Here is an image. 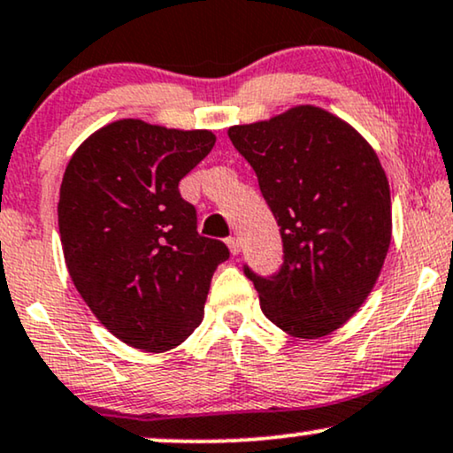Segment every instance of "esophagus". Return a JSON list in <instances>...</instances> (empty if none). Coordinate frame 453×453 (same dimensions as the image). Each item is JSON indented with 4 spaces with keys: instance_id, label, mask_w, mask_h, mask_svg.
<instances>
[{
    "instance_id": "obj_1",
    "label": "esophagus",
    "mask_w": 453,
    "mask_h": 453,
    "mask_svg": "<svg viewBox=\"0 0 453 453\" xmlns=\"http://www.w3.org/2000/svg\"><path fill=\"white\" fill-rule=\"evenodd\" d=\"M227 249H230V253L232 255H238V253H241V242H238V238L236 236H230V238H227Z\"/></svg>"
}]
</instances>
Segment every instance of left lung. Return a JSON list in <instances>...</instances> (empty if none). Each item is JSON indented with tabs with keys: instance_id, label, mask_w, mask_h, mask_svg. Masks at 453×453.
I'll list each match as a JSON object with an SVG mask.
<instances>
[{
	"instance_id": "obj_1",
	"label": "left lung",
	"mask_w": 453,
	"mask_h": 453,
	"mask_svg": "<svg viewBox=\"0 0 453 453\" xmlns=\"http://www.w3.org/2000/svg\"><path fill=\"white\" fill-rule=\"evenodd\" d=\"M280 226L276 274H244L264 314L302 340L340 329L363 306L390 247L388 179L372 145L320 107L299 105L227 130Z\"/></svg>"
}]
</instances>
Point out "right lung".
<instances>
[{"label":"right lung","instance_id":"1","mask_svg":"<svg viewBox=\"0 0 453 453\" xmlns=\"http://www.w3.org/2000/svg\"><path fill=\"white\" fill-rule=\"evenodd\" d=\"M211 130L118 119L65 168L58 200L65 264L92 314L145 352L179 346L203 323L221 241L198 234L179 181L209 156Z\"/></svg>","mask_w":453,"mask_h":453}]
</instances>
